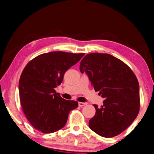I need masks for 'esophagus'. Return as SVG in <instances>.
<instances>
[{
  "label": "esophagus",
  "mask_w": 154,
  "mask_h": 154,
  "mask_svg": "<svg viewBox=\"0 0 154 154\" xmlns=\"http://www.w3.org/2000/svg\"><path fill=\"white\" fill-rule=\"evenodd\" d=\"M85 105H87V103H86V102H78V106H80V107L84 106H85Z\"/></svg>",
  "instance_id": "obj_1"
}]
</instances>
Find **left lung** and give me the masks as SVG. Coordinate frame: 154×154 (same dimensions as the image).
<instances>
[{
	"mask_svg": "<svg viewBox=\"0 0 154 154\" xmlns=\"http://www.w3.org/2000/svg\"><path fill=\"white\" fill-rule=\"evenodd\" d=\"M95 91L105 98L94 104L96 113L89 120L91 130L109 138L121 134L134 122L140 107L139 85L135 74L118 58L108 54L91 53L80 62Z\"/></svg>",
	"mask_w": 154,
	"mask_h": 154,
	"instance_id": "obj_1",
	"label": "left lung"
}]
</instances>
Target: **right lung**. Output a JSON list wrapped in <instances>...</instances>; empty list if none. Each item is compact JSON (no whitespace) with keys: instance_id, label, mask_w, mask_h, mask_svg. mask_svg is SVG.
I'll use <instances>...</instances> for the list:
<instances>
[{"instance_id":"obj_1","label":"right lung","mask_w":154,"mask_h":154,"mask_svg":"<svg viewBox=\"0 0 154 154\" xmlns=\"http://www.w3.org/2000/svg\"><path fill=\"white\" fill-rule=\"evenodd\" d=\"M85 55L65 52L41 54L26 65L20 77V104L28 121L45 134L55 132L67 123L70 111L78 103L62 98L55 88L67 70Z\"/></svg>"}]
</instances>
